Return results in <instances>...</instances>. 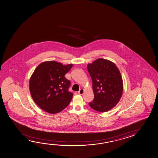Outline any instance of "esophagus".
Instances as JSON below:
<instances>
[{
  "mask_svg": "<svg viewBox=\"0 0 158 158\" xmlns=\"http://www.w3.org/2000/svg\"><path fill=\"white\" fill-rule=\"evenodd\" d=\"M84 90L83 89H81L78 91V93L79 95H83V94H84Z\"/></svg>",
  "mask_w": 158,
  "mask_h": 158,
  "instance_id": "34e87169",
  "label": "esophagus"
}]
</instances>
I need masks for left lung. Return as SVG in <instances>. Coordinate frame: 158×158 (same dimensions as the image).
Instances as JSON below:
<instances>
[{
  "label": "left lung",
  "instance_id": "obj_1",
  "mask_svg": "<svg viewBox=\"0 0 158 158\" xmlns=\"http://www.w3.org/2000/svg\"><path fill=\"white\" fill-rule=\"evenodd\" d=\"M88 70L94 93V99L89 106L97 112L112 109L119 102L123 91V81L119 69L111 61L98 58L88 64Z\"/></svg>",
  "mask_w": 158,
  "mask_h": 158
}]
</instances>
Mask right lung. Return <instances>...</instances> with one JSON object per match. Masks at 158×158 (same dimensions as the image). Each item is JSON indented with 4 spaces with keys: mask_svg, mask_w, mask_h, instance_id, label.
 Returning a JSON list of instances; mask_svg holds the SVG:
<instances>
[{
    "mask_svg": "<svg viewBox=\"0 0 158 158\" xmlns=\"http://www.w3.org/2000/svg\"><path fill=\"white\" fill-rule=\"evenodd\" d=\"M72 66L46 61L35 68L29 80V90L33 100L41 109L56 114L70 103L73 94L68 91L70 81L64 75Z\"/></svg>",
    "mask_w": 158,
    "mask_h": 158,
    "instance_id": "add662e5",
    "label": "right lung"
}]
</instances>
